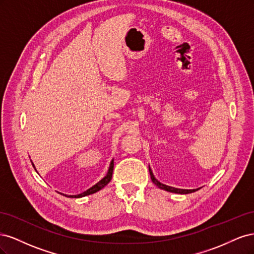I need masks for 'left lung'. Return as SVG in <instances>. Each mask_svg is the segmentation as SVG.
I'll use <instances>...</instances> for the list:
<instances>
[{
    "instance_id": "1",
    "label": "left lung",
    "mask_w": 254,
    "mask_h": 254,
    "mask_svg": "<svg viewBox=\"0 0 254 254\" xmlns=\"http://www.w3.org/2000/svg\"><path fill=\"white\" fill-rule=\"evenodd\" d=\"M148 170H149V174H150L152 182L155 183L156 186H157L159 189H161V190H166V191H171V193H176V194H190V193H193V191H196L197 190H199V189L183 190V189H177V188H173V187H170V186H166V184L161 183L160 181H158V180L155 178V176H153V174H152V172H151L150 166H149Z\"/></svg>"
}]
</instances>
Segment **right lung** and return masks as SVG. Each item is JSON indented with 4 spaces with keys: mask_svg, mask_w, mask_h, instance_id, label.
Here are the masks:
<instances>
[{
    "mask_svg": "<svg viewBox=\"0 0 254 254\" xmlns=\"http://www.w3.org/2000/svg\"><path fill=\"white\" fill-rule=\"evenodd\" d=\"M32 164H33V166L35 167V165H34L33 162H32ZM113 165H114V163H113V159H112V161L110 162L109 170H108V172H107V175L104 177V178H103L101 181H98L96 184H94L93 187L88 189L87 190H84L83 193H81V194H78V195H70L68 197H70V198H80V197H84V196H88V195H91V194H94V193H96V191H98L99 190H102L103 188H105V187L107 186V184H108V183L111 181L112 173H113ZM35 170H36V168H35ZM36 172H37V171H36ZM65 196H66V195H65Z\"/></svg>",
    "mask_w": 254,
    "mask_h": 254,
    "instance_id": "obj_1",
    "label": "right lung"
}]
</instances>
